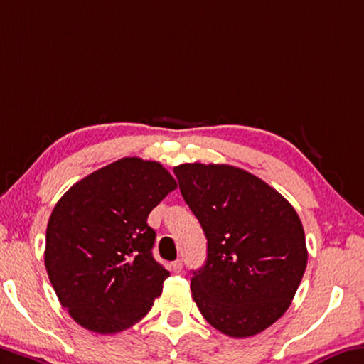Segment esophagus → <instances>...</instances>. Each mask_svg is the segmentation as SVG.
<instances>
[{
  "instance_id": "34e87169",
  "label": "esophagus",
  "mask_w": 364,
  "mask_h": 364,
  "mask_svg": "<svg viewBox=\"0 0 364 364\" xmlns=\"http://www.w3.org/2000/svg\"><path fill=\"white\" fill-rule=\"evenodd\" d=\"M171 269H173V272H181L183 270V261L181 259H176L175 262H171Z\"/></svg>"
}]
</instances>
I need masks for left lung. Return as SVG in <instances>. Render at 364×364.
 I'll list each match as a JSON object with an SVG mask.
<instances>
[{"label":"left lung","mask_w":364,"mask_h":364,"mask_svg":"<svg viewBox=\"0 0 364 364\" xmlns=\"http://www.w3.org/2000/svg\"><path fill=\"white\" fill-rule=\"evenodd\" d=\"M173 171L207 238L205 264L191 279L200 314L228 337L265 331L290 306L308 264L296 210L232 165L183 164Z\"/></svg>","instance_id":"left-lung-1"}]
</instances>
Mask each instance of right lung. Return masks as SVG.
<instances>
[{"mask_svg":"<svg viewBox=\"0 0 364 364\" xmlns=\"http://www.w3.org/2000/svg\"><path fill=\"white\" fill-rule=\"evenodd\" d=\"M176 181L159 161L124 157L58 200L45 267L61 306L87 331L118 333L151 311L170 272L152 256L147 217Z\"/></svg>","mask_w":364,"mask_h":364,"instance_id":"1","label":"right lung"}]
</instances>
